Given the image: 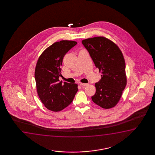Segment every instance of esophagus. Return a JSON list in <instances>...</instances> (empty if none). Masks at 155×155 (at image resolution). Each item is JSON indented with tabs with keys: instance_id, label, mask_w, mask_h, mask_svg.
Wrapping results in <instances>:
<instances>
[{
	"instance_id": "34e87169",
	"label": "esophagus",
	"mask_w": 155,
	"mask_h": 155,
	"mask_svg": "<svg viewBox=\"0 0 155 155\" xmlns=\"http://www.w3.org/2000/svg\"><path fill=\"white\" fill-rule=\"evenodd\" d=\"M81 85L82 86H87L88 85H89L88 84H85V83H81Z\"/></svg>"
}]
</instances>
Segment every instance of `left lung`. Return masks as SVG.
<instances>
[{"label":"left lung","mask_w":155,"mask_h":155,"mask_svg":"<svg viewBox=\"0 0 155 155\" xmlns=\"http://www.w3.org/2000/svg\"><path fill=\"white\" fill-rule=\"evenodd\" d=\"M81 42L96 67L102 71V78L95 83V94L91 100L102 108L113 107L127 85L123 54L117 45L104 37L87 38Z\"/></svg>","instance_id":"1"}]
</instances>
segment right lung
<instances>
[{"mask_svg": "<svg viewBox=\"0 0 155 155\" xmlns=\"http://www.w3.org/2000/svg\"><path fill=\"white\" fill-rule=\"evenodd\" d=\"M77 44L73 41L63 40L54 43L38 58L35 70V79L38 96L49 110H62L72 102L78 91L76 84L64 82L61 66L64 56Z\"/></svg>", "mask_w": 155, "mask_h": 155, "instance_id": "obj_1", "label": "right lung"}]
</instances>
